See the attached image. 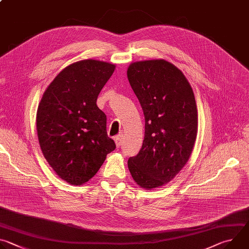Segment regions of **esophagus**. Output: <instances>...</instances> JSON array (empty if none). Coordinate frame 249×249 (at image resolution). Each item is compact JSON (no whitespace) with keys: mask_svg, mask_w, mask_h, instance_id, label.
I'll return each instance as SVG.
<instances>
[{"mask_svg":"<svg viewBox=\"0 0 249 249\" xmlns=\"http://www.w3.org/2000/svg\"><path fill=\"white\" fill-rule=\"evenodd\" d=\"M122 142H123V136L122 135H119V136L115 137V144H116L117 148H119L121 146Z\"/></svg>","mask_w":249,"mask_h":249,"instance_id":"34e87169","label":"esophagus"}]
</instances>
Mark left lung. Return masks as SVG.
<instances>
[{
    "mask_svg": "<svg viewBox=\"0 0 249 249\" xmlns=\"http://www.w3.org/2000/svg\"><path fill=\"white\" fill-rule=\"evenodd\" d=\"M127 77L145 116V138L128 160L134 181L148 190L165 185L187 163L197 137L193 89L181 71L163 59L131 63Z\"/></svg>",
    "mask_w": 249,
    "mask_h": 249,
    "instance_id": "obj_1",
    "label": "left lung"
}]
</instances>
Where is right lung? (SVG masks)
Returning a JSON list of instances; mask_svg holds the SVG:
<instances>
[{
    "label": "right lung",
    "instance_id": "right-lung-1",
    "mask_svg": "<svg viewBox=\"0 0 249 249\" xmlns=\"http://www.w3.org/2000/svg\"><path fill=\"white\" fill-rule=\"evenodd\" d=\"M115 67L93 59L71 64L56 76L39 102L40 149L55 173L72 185L92 178L116 148L106 132V115L96 105Z\"/></svg>",
    "mask_w": 249,
    "mask_h": 249
}]
</instances>
